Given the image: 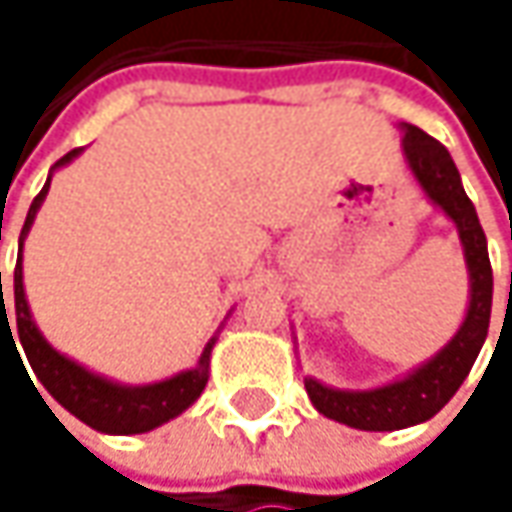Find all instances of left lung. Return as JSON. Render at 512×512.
Returning <instances> with one entry per match:
<instances>
[{"mask_svg": "<svg viewBox=\"0 0 512 512\" xmlns=\"http://www.w3.org/2000/svg\"><path fill=\"white\" fill-rule=\"evenodd\" d=\"M403 130H406L403 154L415 180L421 183L427 198L436 207H442L445 216L454 219L460 231L468 278H471V299L454 341L439 356L430 358L400 382L373 391H338L320 385L317 379H305V391L317 406V412L347 427L373 430V433L403 430L433 418L457 394L462 379L468 376L474 358L486 341L489 314H492V266L486 252V234L480 228L471 198L462 189L460 171L442 142H436L433 136H427L412 124H406Z\"/></svg>", "mask_w": 512, "mask_h": 512, "instance_id": "obj_1", "label": "left lung"}]
</instances>
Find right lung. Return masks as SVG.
Masks as SVG:
<instances>
[{"mask_svg": "<svg viewBox=\"0 0 512 512\" xmlns=\"http://www.w3.org/2000/svg\"><path fill=\"white\" fill-rule=\"evenodd\" d=\"M79 154L70 151L64 154L58 165H67L73 156ZM47 189H50V180L44 183V189L35 195L32 207H29V216H26V225L20 231V255H23V240L35 222V213L41 207V201L47 198ZM0 299H2V275H0ZM14 314H17V338L23 344V353L29 358L35 376L44 382V388L50 391L52 397L70 412L76 415L79 421H85L88 427L100 430V433H112V436H133V433H148L159 424L177 418L183 409H189L204 385H207V367H210V350L216 344V338L204 347V353L198 358V367L192 370H183L165 382H154V385H118V382H109L85 367H79L76 361L64 358L61 353H55L50 344L44 341V335L38 332L32 314H29V302H26V290H23V266H20V257H17V269H14ZM2 329H8L11 335V326H8V314H5V299H2L0 311V335ZM14 341V335H11ZM14 350H17V341H14ZM20 356V353H17Z\"/></svg>", "mask_w": 512, "mask_h": 512, "instance_id": "add662e5", "label": "right lung"}]
</instances>
